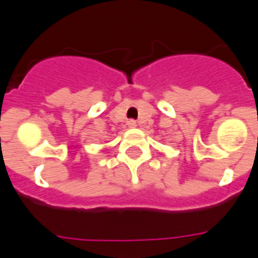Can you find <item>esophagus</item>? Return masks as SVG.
Returning a JSON list of instances; mask_svg holds the SVG:
<instances>
[{
  "label": "esophagus",
  "instance_id": "34e87169",
  "mask_svg": "<svg viewBox=\"0 0 258 258\" xmlns=\"http://www.w3.org/2000/svg\"><path fill=\"white\" fill-rule=\"evenodd\" d=\"M127 123H128L130 127H136V122H135V120H128V122H127Z\"/></svg>",
  "mask_w": 258,
  "mask_h": 258
}]
</instances>
